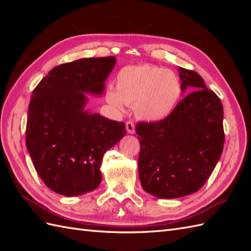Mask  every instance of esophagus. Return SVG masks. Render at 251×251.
<instances>
[{"label":"esophagus","instance_id":"34e87169","mask_svg":"<svg viewBox=\"0 0 251 251\" xmlns=\"http://www.w3.org/2000/svg\"><path fill=\"white\" fill-rule=\"evenodd\" d=\"M126 128L127 133L130 134H134L135 133V125L134 123H132V121H126Z\"/></svg>","mask_w":251,"mask_h":251}]
</instances>
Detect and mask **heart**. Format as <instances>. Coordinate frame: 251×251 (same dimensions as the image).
<instances>
[{"instance_id": "heart-1", "label": "heart", "mask_w": 251, "mask_h": 251, "mask_svg": "<svg viewBox=\"0 0 251 251\" xmlns=\"http://www.w3.org/2000/svg\"><path fill=\"white\" fill-rule=\"evenodd\" d=\"M181 95L176 74L157 66H130L121 69L116 76V89L109 87L107 101L117 110L126 104L134 107L138 118L156 123L169 117Z\"/></svg>"}]
</instances>
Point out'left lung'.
<instances>
[{
	"mask_svg": "<svg viewBox=\"0 0 251 251\" xmlns=\"http://www.w3.org/2000/svg\"><path fill=\"white\" fill-rule=\"evenodd\" d=\"M181 90L193 87L169 117L138 123V173L147 193L180 198L198 192L209 178L224 147L223 105L200 75L180 68Z\"/></svg>",
	"mask_w": 251,
	"mask_h": 251,
	"instance_id": "left-lung-1",
	"label": "left lung"
}]
</instances>
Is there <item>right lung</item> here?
<instances>
[{
    "label": "right lung",
    "mask_w": 251,
    "mask_h": 251,
    "mask_svg": "<svg viewBox=\"0 0 251 251\" xmlns=\"http://www.w3.org/2000/svg\"><path fill=\"white\" fill-rule=\"evenodd\" d=\"M115 63L107 56L62 64L33 90L26 146L37 175L59 195L94 191L101 182L103 154L126 133V124L83 109L86 93H102Z\"/></svg>",
    "instance_id": "add662e5"
}]
</instances>
